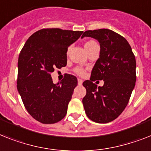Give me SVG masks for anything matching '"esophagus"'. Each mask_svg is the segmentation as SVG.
Here are the masks:
<instances>
[{"mask_svg": "<svg viewBox=\"0 0 151 151\" xmlns=\"http://www.w3.org/2000/svg\"><path fill=\"white\" fill-rule=\"evenodd\" d=\"M83 79H81V78H78V84L79 85V86H81V85L83 84Z\"/></svg>", "mask_w": 151, "mask_h": 151, "instance_id": "1", "label": "esophagus"}]
</instances>
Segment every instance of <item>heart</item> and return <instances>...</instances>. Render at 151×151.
I'll list each match as a JSON object with an SVG mask.
<instances>
[{
    "mask_svg": "<svg viewBox=\"0 0 151 151\" xmlns=\"http://www.w3.org/2000/svg\"><path fill=\"white\" fill-rule=\"evenodd\" d=\"M98 45V44L96 43V42L95 41H93V40H89V41H87L86 43H85V48H86V50H89V48H93L94 46ZM74 72L76 73L77 75L78 76H83L86 74V71L84 70V68H81V67H77L74 69Z\"/></svg>",
    "mask_w": 151,
    "mask_h": 151,
    "instance_id": "obj_1",
    "label": "heart"
}]
</instances>
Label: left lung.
<instances>
[{"mask_svg":"<svg viewBox=\"0 0 151 151\" xmlns=\"http://www.w3.org/2000/svg\"><path fill=\"white\" fill-rule=\"evenodd\" d=\"M91 37L100 45L99 58L89 80L83 83L86 95L83 99L87 116L99 123L111 122L127 106L136 83V59L125 38L109 29L89 30L82 38ZM96 80H103L97 87Z\"/></svg>","mask_w":151,"mask_h":151,"instance_id":"left-lung-1","label":"left lung"}]
</instances>
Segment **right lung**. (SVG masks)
Listing matches in <instances>:
<instances>
[{
  "label": "right lung",
  "mask_w": 151,
  "mask_h": 151,
  "mask_svg": "<svg viewBox=\"0 0 151 151\" xmlns=\"http://www.w3.org/2000/svg\"><path fill=\"white\" fill-rule=\"evenodd\" d=\"M83 32L43 28L30 36L20 52L17 90L27 111L40 123H58L66 115L77 78L65 74L54 84L51 73L66 65L68 47Z\"/></svg>",
  "instance_id": "1"
}]
</instances>
